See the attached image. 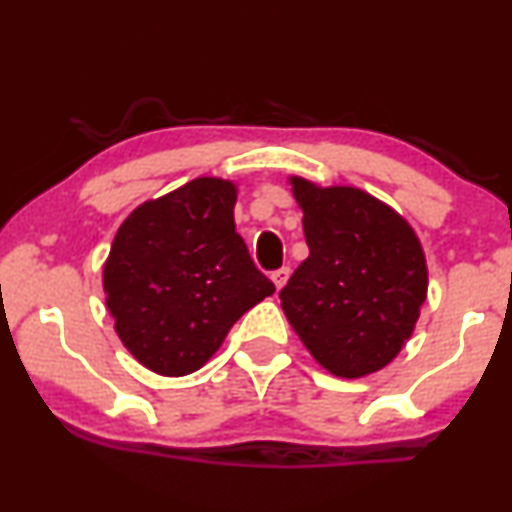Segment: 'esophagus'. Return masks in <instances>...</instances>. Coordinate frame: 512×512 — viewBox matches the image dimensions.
Returning <instances> with one entry per match:
<instances>
[{
	"instance_id": "1",
	"label": "esophagus",
	"mask_w": 512,
	"mask_h": 512,
	"mask_svg": "<svg viewBox=\"0 0 512 512\" xmlns=\"http://www.w3.org/2000/svg\"><path fill=\"white\" fill-rule=\"evenodd\" d=\"M288 276H291V267H281V269H276V272H272V281H274V286H276V288H283V286H286Z\"/></svg>"
}]
</instances>
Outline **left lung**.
<instances>
[{
  "mask_svg": "<svg viewBox=\"0 0 512 512\" xmlns=\"http://www.w3.org/2000/svg\"><path fill=\"white\" fill-rule=\"evenodd\" d=\"M310 257L279 298L312 357L336 377L386 367L405 346L427 298V264L400 214L357 188L291 178Z\"/></svg>",
  "mask_w": 512,
  "mask_h": 512,
  "instance_id": "8db88e82",
  "label": "left lung"
}]
</instances>
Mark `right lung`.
<instances>
[{
  "label": "right lung",
  "mask_w": 512,
  "mask_h": 512,
  "mask_svg": "<svg viewBox=\"0 0 512 512\" xmlns=\"http://www.w3.org/2000/svg\"><path fill=\"white\" fill-rule=\"evenodd\" d=\"M236 186L195 178L140 205L104 264L107 310L123 346L162 377L195 372L233 324L274 293L233 221Z\"/></svg>",
  "instance_id": "right-lung-1"
}]
</instances>
